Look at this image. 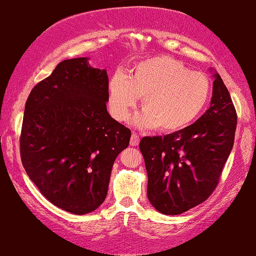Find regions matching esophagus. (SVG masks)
I'll return each mask as SVG.
<instances>
[{"label": "esophagus", "instance_id": "1", "mask_svg": "<svg viewBox=\"0 0 256 256\" xmlns=\"http://www.w3.org/2000/svg\"><path fill=\"white\" fill-rule=\"evenodd\" d=\"M140 142V136L136 134V133L133 132L131 136V141H130V144L131 146H138Z\"/></svg>", "mask_w": 256, "mask_h": 256}]
</instances>
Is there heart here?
I'll return each instance as SVG.
<instances>
[{
    "mask_svg": "<svg viewBox=\"0 0 256 256\" xmlns=\"http://www.w3.org/2000/svg\"><path fill=\"white\" fill-rule=\"evenodd\" d=\"M210 91V80L204 72H192L171 56H155L138 64L126 77H112L108 85L109 108L117 120H125L138 99H142L144 114L136 123L172 133L197 118Z\"/></svg>",
    "mask_w": 256,
    "mask_h": 256,
    "instance_id": "b5f03b06",
    "label": "heart"
}]
</instances>
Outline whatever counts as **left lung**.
Here are the masks:
<instances>
[{"label": "left lung", "instance_id": "left-lung-1", "mask_svg": "<svg viewBox=\"0 0 256 256\" xmlns=\"http://www.w3.org/2000/svg\"><path fill=\"white\" fill-rule=\"evenodd\" d=\"M214 77L210 107L204 115L180 131L140 141L148 200L166 216L181 214L208 200L234 147L237 112L221 76Z\"/></svg>", "mask_w": 256, "mask_h": 256}]
</instances>
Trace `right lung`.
Listing matches in <instances>:
<instances>
[{
  "label": "right lung",
  "instance_id": "right-lung-1",
  "mask_svg": "<svg viewBox=\"0 0 256 256\" xmlns=\"http://www.w3.org/2000/svg\"><path fill=\"white\" fill-rule=\"evenodd\" d=\"M108 75L88 58L64 60L26 101L20 133L24 168L46 200L88 214L106 200L116 157L131 131L107 112Z\"/></svg>",
  "mask_w": 256,
  "mask_h": 256
}]
</instances>
